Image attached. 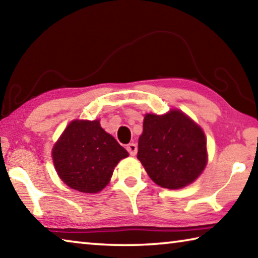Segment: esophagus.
<instances>
[{"instance_id": "obj_1", "label": "esophagus", "mask_w": 258, "mask_h": 258, "mask_svg": "<svg viewBox=\"0 0 258 258\" xmlns=\"http://www.w3.org/2000/svg\"><path fill=\"white\" fill-rule=\"evenodd\" d=\"M126 150L128 151V154L131 156H135L138 152V146L135 145V143H130V145H127V147H126Z\"/></svg>"}]
</instances>
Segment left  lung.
<instances>
[{
    "label": "left lung",
    "mask_w": 258,
    "mask_h": 258,
    "mask_svg": "<svg viewBox=\"0 0 258 258\" xmlns=\"http://www.w3.org/2000/svg\"><path fill=\"white\" fill-rule=\"evenodd\" d=\"M138 159L157 184L180 189L194 182L206 166L205 134L178 110L161 116L148 113L139 138Z\"/></svg>",
    "instance_id": "obj_1"
}]
</instances>
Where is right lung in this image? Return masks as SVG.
I'll return each mask as SVG.
<instances>
[{"instance_id":"obj_1","label":"right lung","mask_w":258,"mask_h":258,"mask_svg":"<svg viewBox=\"0 0 258 258\" xmlns=\"http://www.w3.org/2000/svg\"><path fill=\"white\" fill-rule=\"evenodd\" d=\"M59 176L68 186L95 194L106 186L118 161L128 152L99 120H74L52 150Z\"/></svg>"}]
</instances>
